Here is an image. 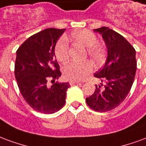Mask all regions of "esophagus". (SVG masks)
<instances>
[{"mask_svg": "<svg viewBox=\"0 0 146 146\" xmlns=\"http://www.w3.org/2000/svg\"><path fill=\"white\" fill-rule=\"evenodd\" d=\"M69 84H70L71 86H72V85H74V84H80V82H77V81H70V82H69Z\"/></svg>", "mask_w": 146, "mask_h": 146, "instance_id": "obj_1", "label": "esophagus"}]
</instances>
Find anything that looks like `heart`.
<instances>
[{
    "label": "heart",
    "mask_w": 146,
    "mask_h": 146,
    "mask_svg": "<svg viewBox=\"0 0 146 146\" xmlns=\"http://www.w3.org/2000/svg\"><path fill=\"white\" fill-rule=\"evenodd\" d=\"M72 38L76 44L86 47V55L93 60L96 65L103 63L105 58L106 50L102 43L97 42L95 34L88 29H82L74 32ZM54 54L58 61L66 62L69 58V44L68 39L61 37L55 46ZM93 70V64L91 61L83 62L72 61L63 68V74L66 79L71 81L83 80L89 76Z\"/></svg>",
    "instance_id": "heart-1"
}]
</instances>
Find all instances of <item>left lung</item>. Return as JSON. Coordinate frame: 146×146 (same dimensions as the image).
I'll use <instances>...</instances> for the list:
<instances>
[{
  "label": "left lung",
  "instance_id": "1",
  "mask_svg": "<svg viewBox=\"0 0 146 146\" xmlns=\"http://www.w3.org/2000/svg\"><path fill=\"white\" fill-rule=\"evenodd\" d=\"M94 32L102 35L107 49L106 63L94 76L106 81V85H96L94 93L86 101L95 111L107 112L118 107L131 90L137 69L135 50L121 34L108 27Z\"/></svg>",
  "mask_w": 146,
  "mask_h": 146
}]
</instances>
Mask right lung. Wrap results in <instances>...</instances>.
I'll return each mask as SVG.
<instances>
[{
  "label": "right lung",
  "instance_id": "obj_1",
  "mask_svg": "<svg viewBox=\"0 0 146 146\" xmlns=\"http://www.w3.org/2000/svg\"><path fill=\"white\" fill-rule=\"evenodd\" d=\"M64 31L44 29L28 38L16 52L15 75L19 89L26 103L37 112L54 113L65 104L69 83L47 86V81H55L61 75L54 49Z\"/></svg>",
  "mask_w": 146,
  "mask_h": 146
}]
</instances>
